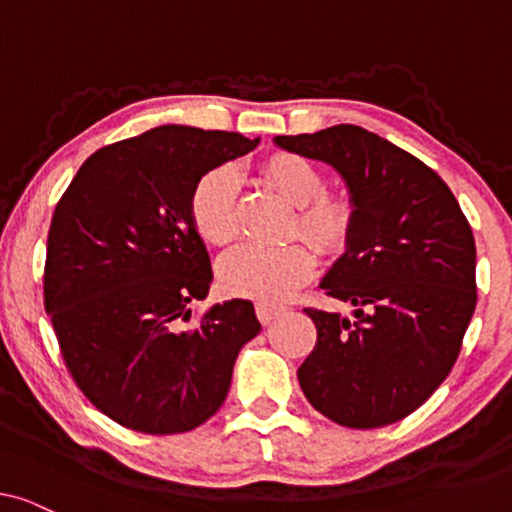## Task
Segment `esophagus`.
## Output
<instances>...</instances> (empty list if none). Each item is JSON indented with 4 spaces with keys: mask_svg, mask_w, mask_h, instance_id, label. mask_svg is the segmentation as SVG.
I'll list each match as a JSON object with an SVG mask.
<instances>
[{
    "mask_svg": "<svg viewBox=\"0 0 512 512\" xmlns=\"http://www.w3.org/2000/svg\"><path fill=\"white\" fill-rule=\"evenodd\" d=\"M282 312H284V307L268 305V303H256V317L261 319V324H270V321H275Z\"/></svg>",
    "mask_w": 512,
    "mask_h": 512,
    "instance_id": "1",
    "label": "esophagus"
}]
</instances>
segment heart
<instances>
[{"label":"heart","mask_w":512,"mask_h":512,"mask_svg":"<svg viewBox=\"0 0 512 512\" xmlns=\"http://www.w3.org/2000/svg\"><path fill=\"white\" fill-rule=\"evenodd\" d=\"M263 179L298 207L289 233H303L324 254L345 249L356 223V207L345 193L324 191V177L310 160L293 153H275L261 167ZM188 214L195 230L209 244L235 240L237 177L230 167H214L195 181ZM317 256L312 244L293 237L282 244H240L219 261L221 286L230 296L282 303L312 277Z\"/></svg>","instance_id":"obj_1"}]
</instances>
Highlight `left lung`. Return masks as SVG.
<instances>
[{
	"mask_svg": "<svg viewBox=\"0 0 512 512\" xmlns=\"http://www.w3.org/2000/svg\"><path fill=\"white\" fill-rule=\"evenodd\" d=\"M275 144L335 167L356 207L347 251L321 279L354 312L307 307L317 345L298 368L300 389L340 426L394 424L443 384L461 352L478 303L473 230L429 165L359 125Z\"/></svg>",
	"mask_w": 512,
	"mask_h": 512,
	"instance_id": "obj_1",
	"label": "left lung"
}]
</instances>
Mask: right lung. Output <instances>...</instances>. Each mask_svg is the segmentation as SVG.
Segmentation results:
<instances>
[{
	"instance_id": "add662e5",
	"label": "right lung",
	"mask_w": 512,
	"mask_h": 512,
	"mask_svg": "<svg viewBox=\"0 0 512 512\" xmlns=\"http://www.w3.org/2000/svg\"><path fill=\"white\" fill-rule=\"evenodd\" d=\"M240 132L160 125L95 151L55 205L44 305L90 403L125 429L170 436L226 401L240 349L261 331L233 298L193 319L212 263L188 214L202 174L254 151Z\"/></svg>"
}]
</instances>
